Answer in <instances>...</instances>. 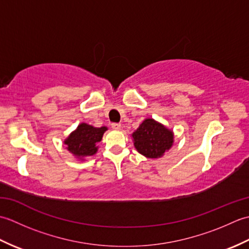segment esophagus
Segmentation results:
<instances>
[{
	"label": "esophagus",
	"instance_id": "34e87169",
	"mask_svg": "<svg viewBox=\"0 0 249 249\" xmlns=\"http://www.w3.org/2000/svg\"><path fill=\"white\" fill-rule=\"evenodd\" d=\"M111 126H112V128L115 130H120L122 128V125L119 123H112L111 124Z\"/></svg>",
	"mask_w": 249,
	"mask_h": 249
}]
</instances>
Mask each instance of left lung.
<instances>
[{
	"mask_svg": "<svg viewBox=\"0 0 249 249\" xmlns=\"http://www.w3.org/2000/svg\"><path fill=\"white\" fill-rule=\"evenodd\" d=\"M136 150L146 158H160L171 149L174 134L165 125L147 118L131 134Z\"/></svg>",
	"mask_w": 249,
	"mask_h": 249,
	"instance_id": "obj_1",
	"label": "left lung"
}]
</instances>
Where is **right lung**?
<instances>
[{
	"instance_id": "right-lung-1",
	"label": "right lung",
	"mask_w": 249,
	"mask_h": 249,
	"mask_svg": "<svg viewBox=\"0 0 249 249\" xmlns=\"http://www.w3.org/2000/svg\"><path fill=\"white\" fill-rule=\"evenodd\" d=\"M106 130H108L106 126L95 127L87 123H80L64 140L66 150L78 160H86L88 157L97 153V143L102 141Z\"/></svg>"
}]
</instances>
